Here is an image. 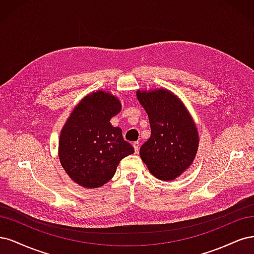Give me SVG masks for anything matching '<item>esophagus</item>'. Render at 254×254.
I'll use <instances>...</instances> for the list:
<instances>
[{
  "label": "esophagus",
  "mask_w": 254,
  "mask_h": 254,
  "mask_svg": "<svg viewBox=\"0 0 254 254\" xmlns=\"http://www.w3.org/2000/svg\"><path fill=\"white\" fill-rule=\"evenodd\" d=\"M133 146H134V150H135V152L137 153V152H138V150H139V142H138V141H135V142L133 143Z\"/></svg>",
  "instance_id": "obj_1"
}]
</instances>
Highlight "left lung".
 <instances>
[{"label":"left lung","mask_w":254,"mask_h":254,"mask_svg":"<svg viewBox=\"0 0 254 254\" xmlns=\"http://www.w3.org/2000/svg\"><path fill=\"white\" fill-rule=\"evenodd\" d=\"M149 116L151 137L140 148V157L151 173L172 181L193 162L198 148V134L185 105L166 89L137 92Z\"/></svg>","instance_id":"8db88e82"}]
</instances>
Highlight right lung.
Returning <instances> with one entry per match:
<instances>
[{
	"label": "right lung",
	"instance_id": "obj_1",
	"mask_svg": "<svg viewBox=\"0 0 254 254\" xmlns=\"http://www.w3.org/2000/svg\"><path fill=\"white\" fill-rule=\"evenodd\" d=\"M120 111L116 97L99 91L86 96L70 114L60 135L59 158L76 184L91 189L103 186L115 175L119 161L135 152L121 128L110 122Z\"/></svg>",
	"mask_w": 254,
	"mask_h": 254
}]
</instances>
